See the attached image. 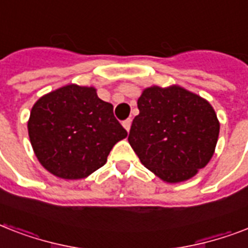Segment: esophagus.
Returning a JSON list of instances; mask_svg holds the SVG:
<instances>
[{
  "label": "esophagus",
  "instance_id": "34e87169",
  "mask_svg": "<svg viewBox=\"0 0 248 248\" xmlns=\"http://www.w3.org/2000/svg\"><path fill=\"white\" fill-rule=\"evenodd\" d=\"M131 122H132L131 118H127V120H124V122H122V124H124V127L126 128L127 131H130V128H131Z\"/></svg>",
  "mask_w": 248,
  "mask_h": 248
}]
</instances>
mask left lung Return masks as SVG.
Returning a JSON list of instances; mask_svg holds the SVG:
<instances>
[{"mask_svg":"<svg viewBox=\"0 0 248 248\" xmlns=\"http://www.w3.org/2000/svg\"><path fill=\"white\" fill-rule=\"evenodd\" d=\"M128 135L140 162L167 183L188 180L215 152L220 124L208 101L179 86L148 87Z\"/></svg>","mask_w":248,"mask_h":248,"instance_id":"8db88e82","label":"left lung"}]
</instances>
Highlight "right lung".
I'll list each match as a JSON object with an SVG mask.
<instances>
[{"instance_id":"obj_1","label":"right lung","mask_w":248,"mask_h":248,"mask_svg":"<svg viewBox=\"0 0 248 248\" xmlns=\"http://www.w3.org/2000/svg\"><path fill=\"white\" fill-rule=\"evenodd\" d=\"M33 151L48 172L83 179L104 166L114 144L127 131L93 87L64 86L33 105L28 122Z\"/></svg>"}]
</instances>
